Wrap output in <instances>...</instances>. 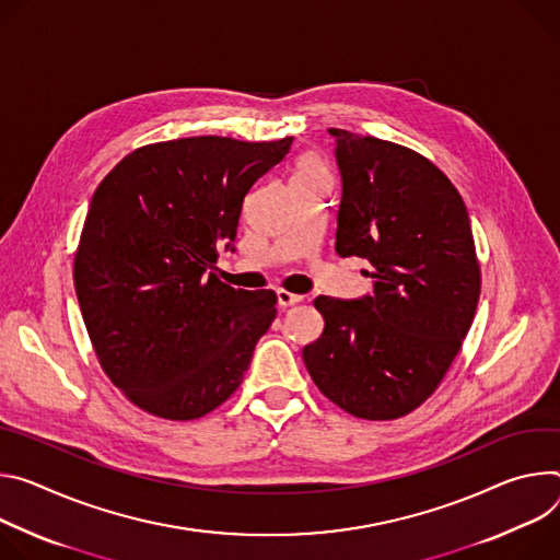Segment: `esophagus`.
Here are the masks:
<instances>
[{"label": "esophagus", "instance_id": "1", "mask_svg": "<svg viewBox=\"0 0 560 560\" xmlns=\"http://www.w3.org/2000/svg\"><path fill=\"white\" fill-rule=\"evenodd\" d=\"M276 298H278V304H280V306H291V304L302 302V295L291 293V291H284V289H278V291H276Z\"/></svg>", "mask_w": 560, "mask_h": 560}]
</instances>
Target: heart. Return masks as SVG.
Masks as SVG:
<instances>
[{"label": "heart", "mask_w": 560, "mask_h": 560, "mask_svg": "<svg viewBox=\"0 0 560 560\" xmlns=\"http://www.w3.org/2000/svg\"><path fill=\"white\" fill-rule=\"evenodd\" d=\"M295 177H304V179H327V168L323 166L320 160L316 158H306L300 162Z\"/></svg>", "instance_id": "b5f03b06"}]
</instances>
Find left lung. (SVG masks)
<instances>
[{"mask_svg": "<svg viewBox=\"0 0 560 560\" xmlns=\"http://www.w3.org/2000/svg\"><path fill=\"white\" fill-rule=\"evenodd\" d=\"M329 136L342 186L336 254L374 265V291L318 295L325 331L302 360L331 402L392 420L433 394L471 327L480 295L471 222L427 158L342 129Z\"/></svg>", "mask_w": 560, "mask_h": 560, "instance_id": "obj_1", "label": "left lung"}]
</instances>
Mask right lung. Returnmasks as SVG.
<instances>
[{
    "label": "right lung",
    "mask_w": 560,
    "mask_h": 560,
    "mask_svg": "<svg viewBox=\"0 0 560 560\" xmlns=\"http://www.w3.org/2000/svg\"><path fill=\"white\" fill-rule=\"evenodd\" d=\"M293 138L142 147L97 186L75 256L82 318L106 376L140 409L194 420L242 383L276 318L273 291L218 280L248 189Z\"/></svg>",
    "instance_id": "add662e5"
}]
</instances>
